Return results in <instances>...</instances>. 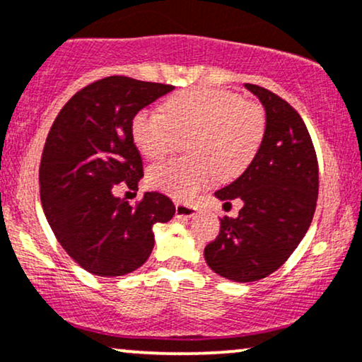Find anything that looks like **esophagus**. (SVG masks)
I'll return each mask as SVG.
<instances>
[{
  "label": "esophagus",
  "mask_w": 362,
  "mask_h": 362,
  "mask_svg": "<svg viewBox=\"0 0 362 362\" xmlns=\"http://www.w3.org/2000/svg\"><path fill=\"white\" fill-rule=\"evenodd\" d=\"M195 209L194 206H187V204H175V214L178 217H192L195 214Z\"/></svg>",
  "instance_id": "obj_1"
}]
</instances>
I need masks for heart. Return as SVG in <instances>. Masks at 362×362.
<instances>
[{"label":"heart","mask_w":362,"mask_h":362,"mask_svg":"<svg viewBox=\"0 0 362 362\" xmlns=\"http://www.w3.org/2000/svg\"><path fill=\"white\" fill-rule=\"evenodd\" d=\"M267 132V112L256 101L217 87H192L170 95L162 112L139 111L133 138L143 155L162 160L190 138L192 158L151 167L148 180L178 200H190L217 177L233 180L250 167Z\"/></svg>","instance_id":"b5f03b06"}]
</instances>
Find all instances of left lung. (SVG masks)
Segmentation results:
<instances>
[{"label":"left lung","mask_w":362,"mask_h":362,"mask_svg":"<svg viewBox=\"0 0 362 362\" xmlns=\"http://www.w3.org/2000/svg\"><path fill=\"white\" fill-rule=\"evenodd\" d=\"M246 87L263 103L267 132L245 173L216 192L226 204L238 199L245 206L236 219H221L219 234L204 250L217 275L239 283L267 278L290 258L319 195V163L302 117L272 90Z\"/></svg>","instance_id":"left-lung-1"}]
</instances>
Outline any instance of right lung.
Masks as SVG:
<instances>
[{
    "mask_svg": "<svg viewBox=\"0 0 362 362\" xmlns=\"http://www.w3.org/2000/svg\"><path fill=\"white\" fill-rule=\"evenodd\" d=\"M173 86L104 77L65 103L42 151L38 182L43 212L67 255L98 276H123L153 250V226L175 206L146 192L134 206L115 195L117 184L138 190L143 160L133 141V117Z\"/></svg>",
    "mask_w": 362,
    "mask_h": 362,
    "instance_id": "right-lung-1",
    "label": "right lung"
}]
</instances>
